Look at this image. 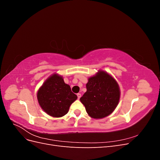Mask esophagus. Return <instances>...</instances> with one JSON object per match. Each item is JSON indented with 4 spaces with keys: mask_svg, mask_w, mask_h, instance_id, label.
<instances>
[{
    "mask_svg": "<svg viewBox=\"0 0 160 160\" xmlns=\"http://www.w3.org/2000/svg\"><path fill=\"white\" fill-rule=\"evenodd\" d=\"M77 98H78V99H79L81 97V93H77Z\"/></svg>",
    "mask_w": 160,
    "mask_h": 160,
    "instance_id": "1",
    "label": "esophagus"
}]
</instances>
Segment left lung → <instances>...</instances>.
I'll use <instances>...</instances> for the list:
<instances>
[{
    "instance_id": "left-lung-1",
    "label": "left lung",
    "mask_w": 160,
    "mask_h": 160,
    "mask_svg": "<svg viewBox=\"0 0 160 160\" xmlns=\"http://www.w3.org/2000/svg\"><path fill=\"white\" fill-rule=\"evenodd\" d=\"M86 88L87 91L80 101L92 118L107 117L117 107L120 98L119 85L107 72L99 71L90 77Z\"/></svg>"
}]
</instances>
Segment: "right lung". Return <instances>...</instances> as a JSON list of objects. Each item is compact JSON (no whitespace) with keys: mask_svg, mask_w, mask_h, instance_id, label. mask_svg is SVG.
Listing matches in <instances>:
<instances>
[{"mask_svg":"<svg viewBox=\"0 0 160 160\" xmlns=\"http://www.w3.org/2000/svg\"><path fill=\"white\" fill-rule=\"evenodd\" d=\"M37 99L45 112L52 117L61 118L67 113L77 96L71 91L70 86L65 83L62 77L54 74L38 89Z\"/></svg>","mask_w":160,"mask_h":160,"instance_id":"add662e5","label":"right lung"}]
</instances>
